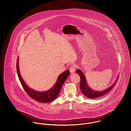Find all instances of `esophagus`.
Wrapping results in <instances>:
<instances>
[{"label":"esophagus","instance_id":"obj_1","mask_svg":"<svg viewBox=\"0 0 131 131\" xmlns=\"http://www.w3.org/2000/svg\"><path fill=\"white\" fill-rule=\"evenodd\" d=\"M75 67H76V66H75V65H72V66L70 68L69 70H70V73H71V74H73V73H75Z\"/></svg>","mask_w":131,"mask_h":131}]
</instances>
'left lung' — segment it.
Returning a JSON list of instances; mask_svg holds the SVG:
<instances>
[{
	"label": "left lung",
	"instance_id": "left-lung-1",
	"mask_svg": "<svg viewBox=\"0 0 131 131\" xmlns=\"http://www.w3.org/2000/svg\"><path fill=\"white\" fill-rule=\"evenodd\" d=\"M76 73L80 75L81 78V82H80V89L81 90V92L86 97L90 99H94L96 98H98L101 96H102L110 92V91L112 89L115 84L116 83L117 81H118L119 77H117L116 81L112 84V86L107 88L105 90L102 91H96L92 89L91 88L88 86L87 85V82L86 81L85 77L82 72L80 70H76Z\"/></svg>",
	"mask_w": 131,
	"mask_h": 131
}]
</instances>
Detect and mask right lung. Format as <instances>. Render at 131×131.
I'll return each instance as SVG.
<instances>
[{
	"instance_id": "add662e5",
	"label": "right lung",
	"mask_w": 131,
	"mask_h": 131,
	"mask_svg": "<svg viewBox=\"0 0 131 131\" xmlns=\"http://www.w3.org/2000/svg\"><path fill=\"white\" fill-rule=\"evenodd\" d=\"M16 66L19 80L25 92L29 95L31 98L40 103H49L55 100L58 96L64 81H66L70 74V71L69 70L64 71L59 75L56 84L50 90L45 92H39L28 87L21 78L19 71V57L17 59Z\"/></svg>"
}]
</instances>
